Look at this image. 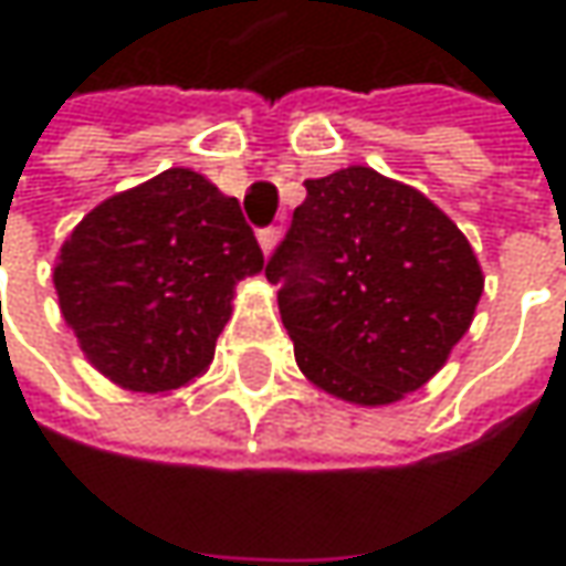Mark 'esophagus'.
Instances as JSON below:
<instances>
[{
    "mask_svg": "<svg viewBox=\"0 0 566 566\" xmlns=\"http://www.w3.org/2000/svg\"><path fill=\"white\" fill-rule=\"evenodd\" d=\"M280 227H268V229H258V242H261V249H264V254H273V249L280 245Z\"/></svg>",
    "mask_w": 566,
    "mask_h": 566,
    "instance_id": "1",
    "label": "esophagus"
}]
</instances>
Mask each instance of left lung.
I'll return each mask as SVG.
<instances>
[{
	"label": "left lung",
	"mask_w": 566,
	"mask_h": 566,
	"mask_svg": "<svg viewBox=\"0 0 566 566\" xmlns=\"http://www.w3.org/2000/svg\"><path fill=\"white\" fill-rule=\"evenodd\" d=\"M268 261L295 365L353 406H390L434 378L469 331L485 273L419 188L346 166L305 182Z\"/></svg>",
	"instance_id": "8db88e82"
}]
</instances>
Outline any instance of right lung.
<instances>
[{"instance_id": "right-lung-1", "label": "right lung", "mask_w": 566, "mask_h": 566, "mask_svg": "<svg viewBox=\"0 0 566 566\" xmlns=\"http://www.w3.org/2000/svg\"><path fill=\"white\" fill-rule=\"evenodd\" d=\"M261 271L239 201L172 166L99 201L62 242L53 283L84 359L122 390L164 397L205 375L235 283Z\"/></svg>"}]
</instances>
